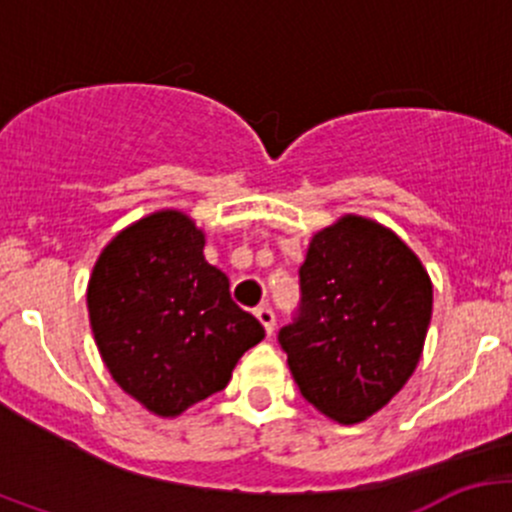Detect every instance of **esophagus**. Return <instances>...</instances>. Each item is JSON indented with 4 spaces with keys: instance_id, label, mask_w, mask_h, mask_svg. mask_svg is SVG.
Returning <instances> with one entry per match:
<instances>
[{
    "instance_id": "obj_1",
    "label": "esophagus",
    "mask_w": 512,
    "mask_h": 512,
    "mask_svg": "<svg viewBox=\"0 0 512 512\" xmlns=\"http://www.w3.org/2000/svg\"><path fill=\"white\" fill-rule=\"evenodd\" d=\"M255 314H257V319L262 322V327H265V332L272 337V332H275V312H272L270 304H262V307H257Z\"/></svg>"
}]
</instances>
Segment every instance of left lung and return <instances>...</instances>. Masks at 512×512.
<instances>
[{
	"instance_id": "left-lung-1",
	"label": "left lung",
	"mask_w": 512,
	"mask_h": 512,
	"mask_svg": "<svg viewBox=\"0 0 512 512\" xmlns=\"http://www.w3.org/2000/svg\"><path fill=\"white\" fill-rule=\"evenodd\" d=\"M431 307V280L414 252L386 227L347 215L309 242L299 307L277 342L304 399L356 423L414 374Z\"/></svg>"
}]
</instances>
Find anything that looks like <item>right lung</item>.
Wrapping results in <instances>:
<instances>
[{"instance_id": "add662e5", "label": "right lung", "mask_w": 512, "mask_h": 512, "mask_svg": "<svg viewBox=\"0 0 512 512\" xmlns=\"http://www.w3.org/2000/svg\"><path fill=\"white\" fill-rule=\"evenodd\" d=\"M188 215L163 210L118 232L89 280L91 329L116 384L158 416L218 394L265 327L230 297Z\"/></svg>"}]
</instances>
